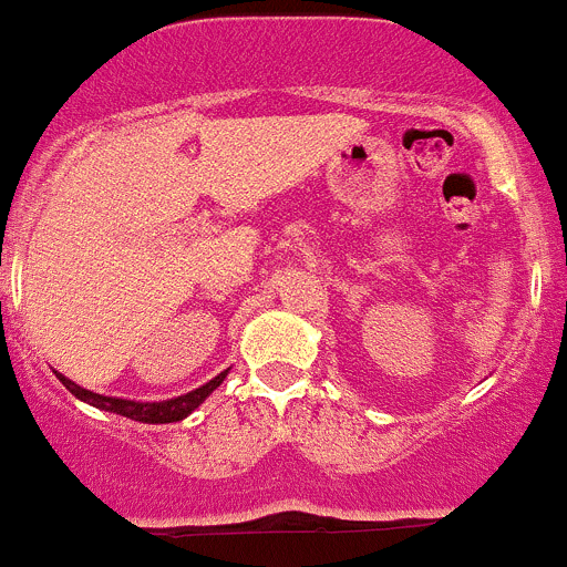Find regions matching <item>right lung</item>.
Masks as SVG:
<instances>
[{
  "instance_id": "right-lung-1",
  "label": "right lung",
  "mask_w": 567,
  "mask_h": 567,
  "mask_svg": "<svg viewBox=\"0 0 567 567\" xmlns=\"http://www.w3.org/2000/svg\"><path fill=\"white\" fill-rule=\"evenodd\" d=\"M226 372H228V369H226ZM226 372H220L217 378H212L206 385L189 391V394H182V396H176V400H165V402H134V400H117V396H101V394H93V391L82 389V385H76L74 380L63 378L60 372L58 374H60V383H63L65 389L71 391V394L80 396V400H85V402H91L93 408L121 413V416L134 419V422L171 424V422H182L184 416H189V413H193L195 408H198L200 402H204L206 396H209L212 391H215L217 385L223 383Z\"/></svg>"
}]
</instances>
